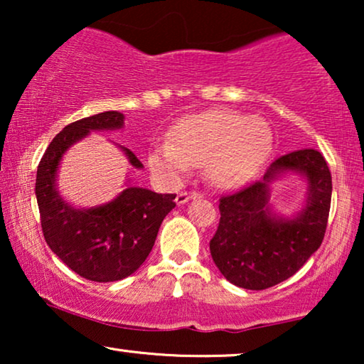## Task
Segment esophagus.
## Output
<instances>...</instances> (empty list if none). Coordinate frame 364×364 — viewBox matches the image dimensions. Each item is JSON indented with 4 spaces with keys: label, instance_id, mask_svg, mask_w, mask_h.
Returning <instances> with one entry per match:
<instances>
[{
    "label": "esophagus",
    "instance_id": "1",
    "mask_svg": "<svg viewBox=\"0 0 364 364\" xmlns=\"http://www.w3.org/2000/svg\"><path fill=\"white\" fill-rule=\"evenodd\" d=\"M202 196L198 192H178L177 197H176V202L177 205H183V203L191 200V198H200Z\"/></svg>",
    "mask_w": 364,
    "mask_h": 364
}]
</instances>
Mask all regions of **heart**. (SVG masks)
<instances>
[{"label":"heart","mask_w":364,"mask_h":364,"mask_svg":"<svg viewBox=\"0 0 364 364\" xmlns=\"http://www.w3.org/2000/svg\"><path fill=\"white\" fill-rule=\"evenodd\" d=\"M270 147V129L260 119L235 111H208L177 124L171 141L152 147L149 164L172 182L181 181L192 164H203V173L213 186L230 188L257 176Z\"/></svg>","instance_id":"heart-1"}]
</instances>
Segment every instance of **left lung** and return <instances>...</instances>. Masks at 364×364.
Returning a JSON list of instances; mask_svg holds the SVG:
<instances>
[{
  "label": "left lung",
  "mask_w": 364,
  "mask_h": 364,
  "mask_svg": "<svg viewBox=\"0 0 364 364\" xmlns=\"http://www.w3.org/2000/svg\"><path fill=\"white\" fill-rule=\"evenodd\" d=\"M287 171L307 178V202L293 218L271 212L269 183ZM331 172L315 149L278 157L265 176L218 203L220 222L210 255L223 277L245 290L275 287L300 270L320 248L331 205Z\"/></svg>",
  "instance_id": "left-lung-1"
}]
</instances>
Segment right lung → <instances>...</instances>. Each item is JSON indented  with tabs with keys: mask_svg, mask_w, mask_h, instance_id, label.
Masks as SVG:
<instances>
[{
	"mask_svg": "<svg viewBox=\"0 0 364 364\" xmlns=\"http://www.w3.org/2000/svg\"><path fill=\"white\" fill-rule=\"evenodd\" d=\"M124 114L107 111L69 124L53 139L38 166L36 198L44 240L77 275L91 282H117L146 262L157 232L176 207V193H156L127 186L114 200L76 208L59 196L58 168L64 152L92 131H116ZM132 167L142 168L134 152L121 147Z\"/></svg>",
	"mask_w": 364,
	"mask_h": 364,
	"instance_id": "right-lung-1",
	"label": "right lung"
}]
</instances>
